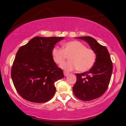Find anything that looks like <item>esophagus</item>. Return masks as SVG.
<instances>
[{
	"label": "esophagus",
	"instance_id": "obj_1",
	"mask_svg": "<svg viewBox=\"0 0 126 126\" xmlns=\"http://www.w3.org/2000/svg\"><path fill=\"white\" fill-rule=\"evenodd\" d=\"M63 74H64L65 76H68V75H69V73H68V72L64 71V72H63Z\"/></svg>",
	"mask_w": 126,
	"mask_h": 126
}]
</instances>
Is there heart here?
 Instances as JSON below:
<instances>
[{"label":"heart","mask_w":126,"mask_h":126,"mask_svg":"<svg viewBox=\"0 0 126 126\" xmlns=\"http://www.w3.org/2000/svg\"><path fill=\"white\" fill-rule=\"evenodd\" d=\"M70 56V60L61 65V68L66 71L77 69L84 72L90 69L94 66L96 60V55L94 50L87 48L80 41H71L64 43L62 49L54 47L51 50V56L57 64H61Z\"/></svg>","instance_id":"1"}]
</instances>
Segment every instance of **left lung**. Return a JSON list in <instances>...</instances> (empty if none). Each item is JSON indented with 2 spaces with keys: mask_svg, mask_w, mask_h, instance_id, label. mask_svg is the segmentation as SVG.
<instances>
[{
  "mask_svg": "<svg viewBox=\"0 0 126 126\" xmlns=\"http://www.w3.org/2000/svg\"><path fill=\"white\" fill-rule=\"evenodd\" d=\"M89 44L96 55V60L89 71L76 74L77 81L73 87L75 95L83 101H90L103 95L108 88L112 72V63L107 49L94 38L77 37Z\"/></svg>",
  "mask_w": 126,
  "mask_h": 126,
  "instance_id": "8db88e82",
  "label": "left lung"
}]
</instances>
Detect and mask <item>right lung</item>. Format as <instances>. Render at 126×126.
Returning <instances> with one entry per match:
<instances>
[{"label":"right lung","mask_w":126,"mask_h":126,"mask_svg":"<svg viewBox=\"0 0 126 126\" xmlns=\"http://www.w3.org/2000/svg\"><path fill=\"white\" fill-rule=\"evenodd\" d=\"M63 37H35L17 51L11 78L19 95L27 101L45 103L54 95V83L64 77L51 56L54 45Z\"/></svg>","instance_id":"add662e5"}]
</instances>
